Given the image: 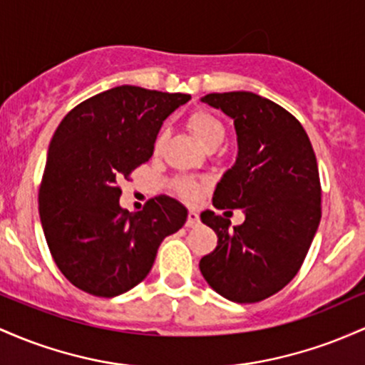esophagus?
Listing matches in <instances>:
<instances>
[{"label": "esophagus", "mask_w": 365, "mask_h": 365, "mask_svg": "<svg viewBox=\"0 0 365 365\" xmlns=\"http://www.w3.org/2000/svg\"><path fill=\"white\" fill-rule=\"evenodd\" d=\"M200 224V217H198V214H196V212H193L191 210L190 214H187V220H186V226L187 227H196Z\"/></svg>", "instance_id": "esophagus-1"}]
</instances>
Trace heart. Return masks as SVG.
I'll return each instance as SVG.
<instances>
[{
	"instance_id": "b5f03b06",
	"label": "heart",
	"mask_w": 365,
	"mask_h": 365,
	"mask_svg": "<svg viewBox=\"0 0 365 365\" xmlns=\"http://www.w3.org/2000/svg\"><path fill=\"white\" fill-rule=\"evenodd\" d=\"M187 128H190L193 136L198 139L200 145L205 148H212V146H219L226 136V128H224L222 120L215 117L214 113L207 112V110H196L187 118ZM163 136H158L155 141V153L162 150ZM179 191L186 200H195L200 193V184L193 181H182L179 182Z\"/></svg>"
}]
</instances>
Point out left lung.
Masks as SVG:
<instances>
[{"label":"left lung","mask_w":365,"mask_h":365,"mask_svg":"<svg viewBox=\"0 0 365 365\" xmlns=\"http://www.w3.org/2000/svg\"><path fill=\"white\" fill-rule=\"evenodd\" d=\"M202 101L235 120L237 157L212 203L219 210L243 208L245 222L231 227L226 217L203 212L217 247L200 260V271L227 300L255 304L297 276L312 245L321 222L317 160L300 122L267 98L232 91Z\"/></svg>","instance_id":"1"}]
</instances>
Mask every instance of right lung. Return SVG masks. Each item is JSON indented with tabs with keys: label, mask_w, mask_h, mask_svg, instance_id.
<instances>
[{
	"label": "right lung",
	"mask_w": 365,
	"mask_h": 365,
	"mask_svg": "<svg viewBox=\"0 0 365 365\" xmlns=\"http://www.w3.org/2000/svg\"><path fill=\"white\" fill-rule=\"evenodd\" d=\"M190 98L117 86L77 105L53 134L41 224L55 264L83 292L103 298L129 292L148 276L163 237L186 222V207L165 195L125 210L117 184L150 160L163 120Z\"/></svg>",
	"instance_id": "obj_1"
}]
</instances>
